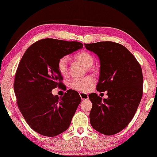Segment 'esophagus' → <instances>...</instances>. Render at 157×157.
<instances>
[{"instance_id": "esophagus-1", "label": "esophagus", "mask_w": 157, "mask_h": 157, "mask_svg": "<svg viewBox=\"0 0 157 157\" xmlns=\"http://www.w3.org/2000/svg\"><path fill=\"white\" fill-rule=\"evenodd\" d=\"M79 94H80L81 98H82L83 100H86V99H88V98H89V95H88L87 94H86V93H80Z\"/></svg>"}]
</instances>
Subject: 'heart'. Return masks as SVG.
<instances>
[{
	"instance_id": "1",
	"label": "heart",
	"mask_w": 157,
	"mask_h": 157,
	"mask_svg": "<svg viewBox=\"0 0 157 157\" xmlns=\"http://www.w3.org/2000/svg\"><path fill=\"white\" fill-rule=\"evenodd\" d=\"M74 59L77 61L80 62L87 68L88 70L91 68L94 63V58L89 52L83 51L77 53L74 56ZM57 68L62 76H67L68 73V59L66 56L59 59L57 63ZM94 86V79L92 76H88L84 78H74L70 82V87L76 91L87 92L90 91Z\"/></svg>"
}]
</instances>
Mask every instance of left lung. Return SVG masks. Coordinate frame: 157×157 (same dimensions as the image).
Returning a JSON list of instances; mask_svg holds the SVG:
<instances>
[{
  "mask_svg": "<svg viewBox=\"0 0 157 157\" xmlns=\"http://www.w3.org/2000/svg\"><path fill=\"white\" fill-rule=\"evenodd\" d=\"M100 60V75L96 90L107 91L108 98L90 94L92 109L90 123L94 129L107 136L124 129L136 113L143 94L140 64L126 47L102 41L84 44Z\"/></svg>",
  "mask_w": 157,
  "mask_h": 157,
  "instance_id": "left-lung-1",
  "label": "left lung"
}]
</instances>
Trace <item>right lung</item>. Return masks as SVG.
Returning <instances> with one entry per match:
<instances>
[{"instance_id":"1","label":"right lung","mask_w":157,"mask_h":157,"mask_svg":"<svg viewBox=\"0 0 157 157\" xmlns=\"http://www.w3.org/2000/svg\"><path fill=\"white\" fill-rule=\"evenodd\" d=\"M82 48L77 41L45 38L32 44L23 54L15 76L14 91L23 117L38 134L56 136L69 127L81 101L80 96L72 89L60 98L51 91L63 86L58 61Z\"/></svg>"}]
</instances>
